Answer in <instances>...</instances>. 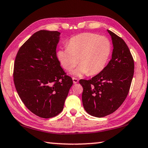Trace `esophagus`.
<instances>
[{"instance_id":"obj_1","label":"esophagus","mask_w":148,"mask_h":148,"mask_svg":"<svg viewBox=\"0 0 148 148\" xmlns=\"http://www.w3.org/2000/svg\"><path fill=\"white\" fill-rule=\"evenodd\" d=\"M72 80H73V83L75 84H77V82H79V80L77 79V78H76V77H72Z\"/></svg>"}]
</instances>
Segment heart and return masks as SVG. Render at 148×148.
<instances>
[{"label":"heart","mask_w":148,"mask_h":148,"mask_svg":"<svg viewBox=\"0 0 148 148\" xmlns=\"http://www.w3.org/2000/svg\"><path fill=\"white\" fill-rule=\"evenodd\" d=\"M110 52V44L106 37L84 32L70 39L66 48L59 49L57 56L67 71L73 69L79 62V66L72 73L81 76L101 72L106 64Z\"/></svg>","instance_id":"heart-1"}]
</instances>
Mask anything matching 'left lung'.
I'll list each match as a JSON object with an SVG mask.
<instances>
[{
	"instance_id": "obj_1",
	"label": "left lung",
	"mask_w": 148,
	"mask_h": 148,
	"mask_svg": "<svg viewBox=\"0 0 148 148\" xmlns=\"http://www.w3.org/2000/svg\"><path fill=\"white\" fill-rule=\"evenodd\" d=\"M113 51L107 66L91 79H80L83 87L82 103L91 116L102 117L113 113L129 93L134 64L131 51L121 38L107 30Z\"/></svg>"
}]
</instances>
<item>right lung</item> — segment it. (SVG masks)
Masks as SVG:
<instances>
[{
  "mask_svg": "<svg viewBox=\"0 0 148 148\" xmlns=\"http://www.w3.org/2000/svg\"><path fill=\"white\" fill-rule=\"evenodd\" d=\"M61 33L40 30L25 42L14 62V82L20 99L42 118L61 113L73 84L57 57Z\"/></svg>",
  "mask_w": 148,
  "mask_h": 148,
  "instance_id": "add662e5",
  "label": "right lung"
}]
</instances>
